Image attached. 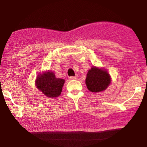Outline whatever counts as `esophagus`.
I'll use <instances>...</instances> for the list:
<instances>
[{
  "mask_svg": "<svg viewBox=\"0 0 147 147\" xmlns=\"http://www.w3.org/2000/svg\"><path fill=\"white\" fill-rule=\"evenodd\" d=\"M69 80H76L78 78L77 76H70V77L69 78Z\"/></svg>",
  "mask_w": 147,
  "mask_h": 147,
  "instance_id": "esophagus-1",
  "label": "esophagus"
}]
</instances>
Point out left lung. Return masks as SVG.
<instances>
[{
  "instance_id": "obj_1",
  "label": "left lung",
  "mask_w": 147,
  "mask_h": 147,
  "mask_svg": "<svg viewBox=\"0 0 147 147\" xmlns=\"http://www.w3.org/2000/svg\"><path fill=\"white\" fill-rule=\"evenodd\" d=\"M110 83V77L105 70L92 67L88 72L86 84L92 92H100L105 90Z\"/></svg>"
}]
</instances>
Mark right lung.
Segmentation results:
<instances>
[{"instance_id":"add662e5","label":"right lung","mask_w":147,"mask_h":147,"mask_svg":"<svg viewBox=\"0 0 147 147\" xmlns=\"http://www.w3.org/2000/svg\"><path fill=\"white\" fill-rule=\"evenodd\" d=\"M65 80L57 78L51 71L40 74L36 80V86L47 97L56 98L61 94Z\"/></svg>"}]
</instances>
